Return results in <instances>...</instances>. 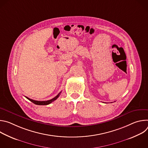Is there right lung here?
I'll list each match as a JSON object with an SVG mask.
<instances>
[{"mask_svg": "<svg viewBox=\"0 0 148 148\" xmlns=\"http://www.w3.org/2000/svg\"><path fill=\"white\" fill-rule=\"evenodd\" d=\"M60 93H61V92H60L57 96H56L54 98H53L51 99H50V100H48V101H36V100L32 99H30V98H28V97H26L27 99H28L29 101H30L31 102H32L33 103H34V104L39 105H49V104L51 103L52 102H53L54 101L56 100V99L58 98V97L60 96Z\"/></svg>", "mask_w": 148, "mask_h": 148, "instance_id": "right-lung-1", "label": "right lung"}]
</instances>
